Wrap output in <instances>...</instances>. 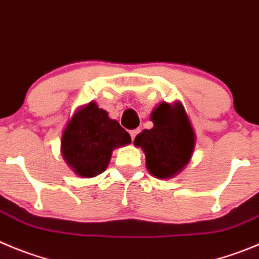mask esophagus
<instances>
[{"mask_svg":"<svg viewBox=\"0 0 259 259\" xmlns=\"http://www.w3.org/2000/svg\"><path fill=\"white\" fill-rule=\"evenodd\" d=\"M139 132H141V130H139V129L130 130V137H132V139H133V141H134V139H135V137H137V135L139 134Z\"/></svg>","mask_w":259,"mask_h":259,"instance_id":"esophagus-1","label":"esophagus"}]
</instances>
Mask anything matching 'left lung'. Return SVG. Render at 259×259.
<instances>
[{"mask_svg":"<svg viewBox=\"0 0 259 259\" xmlns=\"http://www.w3.org/2000/svg\"><path fill=\"white\" fill-rule=\"evenodd\" d=\"M152 129L135 137L134 144L146 153L149 174L158 179L174 178L187 166L195 146V134L180 102L159 103L151 113Z\"/></svg>","mask_w":259,"mask_h":259,"instance_id":"1","label":"left lung"}]
</instances>
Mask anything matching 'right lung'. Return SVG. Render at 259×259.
<instances>
[{
    "label": "right lung",
    "mask_w": 259,
    "mask_h": 259,
    "mask_svg": "<svg viewBox=\"0 0 259 259\" xmlns=\"http://www.w3.org/2000/svg\"><path fill=\"white\" fill-rule=\"evenodd\" d=\"M130 142L132 138L124 127L96 102H89L67 122L61 138V153L76 175L93 178L107 168L113 149Z\"/></svg>",
    "instance_id": "obj_1"
}]
</instances>
